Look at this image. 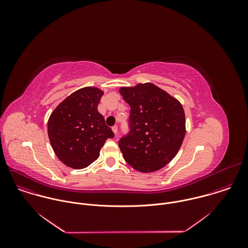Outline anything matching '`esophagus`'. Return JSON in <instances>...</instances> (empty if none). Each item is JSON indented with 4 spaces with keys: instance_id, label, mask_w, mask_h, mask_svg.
<instances>
[{
    "instance_id": "obj_1",
    "label": "esophagus",
    "mask_w": 248,
    "mask_h": 248,
    "mask_svg": "<svg viewBox=\"0 0 248 248\" xmlns=\"http://www.w3.org/2000/svg\"><path fill=\"white\" fill-rule=\"evenodd\" d=\"M111 130H112L113 134L116 136V134H117V126H116V125H115V126H113V127L111 128Z\"/></svg>"
}]
</instances>
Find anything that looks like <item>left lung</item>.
I'll use <instances>...</instances> for the list:
<instances>
[{"mask_svg": "<svg viewBox=\"0 0 248 248\" xmlns=\"http://www.w3.org/2000/svg\"><path fill=\"white\" fill-rule=\"evenodd\" d=\"M119 92L131 107L130 131L118 142L124 159L142 173L163 168L175 157L185 136L181 104L152 83Z\"/></svg>", "mask_w": 248, "mask_h": 248, "instance_id": "left-lung-1", "label": "left lung"}]
</instances>
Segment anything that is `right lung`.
<instances>
[{"instance_id":"obj_1","label":"right lung","mask_w":248,"mask_h":248,"mask_svg":"<svg viewBox=\"0 0 248 248\" xmlns=\"http://www.w3.org/2000/svg\"><path fill=\"white\" fill-rule=\"evenodd\" d=\"M103 92L86 87L72 93L52 111L47 134L57 157L73 169H83L99 156L108 139L114 137L97 110Z\"/></svg>"}]
</instances>
